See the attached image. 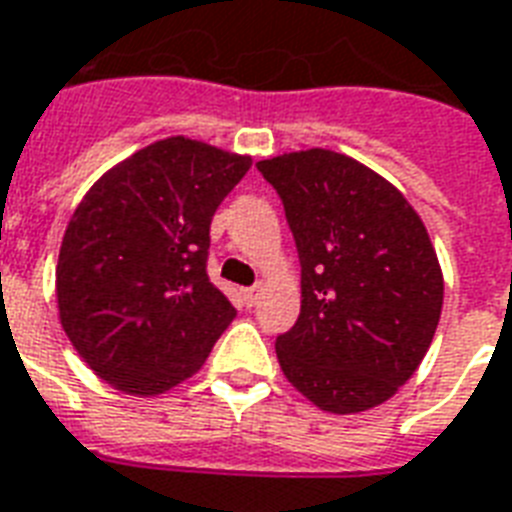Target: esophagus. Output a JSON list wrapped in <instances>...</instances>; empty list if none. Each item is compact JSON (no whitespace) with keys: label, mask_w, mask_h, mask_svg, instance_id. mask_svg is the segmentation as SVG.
<instances>
[{"label":"esophagus","mask_w":512,"mask_h":512,"mask_svg":"<svg viewBox=\"0 0 512 512\" xmlns=\"http://www.w3.org/2000/svg\"><path fill=\"white\" fill-rule=\"evenodd\" d=\"M260 292H263V287H260V284H255V287H247V290H241V295H244V300H247V306H255L257 298H260Z\"/></svg>","instance_id":"obj_1"}]
</instances>
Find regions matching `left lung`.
<instances>
[{
	"label": "left lung",
	"instance_id": "8db88e82",
	"mask_svg": "<svg viewBox=\"0 0 512 512\" xmlns=\"http://www.w3.org/2000/svg\"><path fill=\"white\" fill-rule=\"evenodd\" d=\"M282 195L300 257V317L276 357L300 395L349 416L419 370L443 311L424 222L389 179L325 147L257 163Z\"/></svg>",
	"mask_w": 512,
	"mask_h": 512
}]
</instances>
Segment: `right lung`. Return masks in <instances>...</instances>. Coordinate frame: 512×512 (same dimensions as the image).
Here are the masks:
<instances>
[{"mask_svg": "<svg viewBox=\"0 0 512 512\" xmlns=\"http://www.w3.org/2000/svg\"><path fill=\"white\" fill-rule=\"evenodd\" d=\"M252 155L169 136L104 171L58 249V319L88 368L155 397L201 370L236 308L206 276L209 225Z\"/></svg>", "mask_w": 512, "mask_h": 512, "instance_id": "obj_1", "label": "right lung"}]
</instances>
